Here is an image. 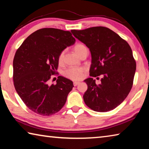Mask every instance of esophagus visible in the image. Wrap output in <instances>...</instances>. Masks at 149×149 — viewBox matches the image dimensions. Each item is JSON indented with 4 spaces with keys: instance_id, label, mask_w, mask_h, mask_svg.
Returning <instances> with one entry per match:
<instances>
[{
    "instance_id": "esophagus-1",
    "label": "esophagus",
    "mask_w": 149,
    "mask_h": 149,
    "mask_svg": "<svg viewBox=\"0 0 149 149\" xmlns=\"http://www.w3.org/2000/svg\"><path fill=\"white\" fill-rule=\"evenodd\" d=\"M78 84H79V81H74V86H77Z\"/></svg>"
}]
</instances>
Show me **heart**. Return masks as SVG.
<instances>
[{
  "label": "heart",
  "instance_id": "obj_1",
  "mask_svg": "<svg viewBox=\"0 0 149 149\" xmlns=\"http://www.w3.org/2000/svg\"><path fill=\"white\" fill-rule=\"evenodd\" d=\"M85 47L84 45L81 44H77L74 47V51L79 56L81 52V50ZM63 55H64V52H62L60 54L58 58L59 62H62L63 59ZM85 71V70L84 68H70L65 70L64 72V75L65 77H66L67 78L72 80H79L84 77Z\"/></svg>",
  "mask_w": 149,
  "mask_h": 149
}]
</instances>
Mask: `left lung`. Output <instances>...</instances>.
<instances>
[{
	"label": "left lung",
	"mask_w": 149,
	"mask_h": 149,
	"mask_svg": "<svg viewBox=\"0 0 149 149\" xmlns=\"http://www.w3.org/2000/svg\"><path fill=\"white\" fill-rule=\"evenodd\" d=\"M71 31L89 49L91 76L103 75L99 85L96 84L92 77L84 81L87 85L84 95L85 103L96 112L114 109L127 97L133 85L136 62L130 46L117 33L105 27Z\"/></svg>",
	"instance_id": "1"
}]
</instances>
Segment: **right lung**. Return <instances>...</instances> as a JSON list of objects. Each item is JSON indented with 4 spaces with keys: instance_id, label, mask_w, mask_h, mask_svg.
<instances>
[{
    "instance_id": "1",
    "label": "right lung",
    "mask_w": 149,
    "mask_h": 149,
    "mask_svg": "<svg viewBox=\"0 0 149 149\" xmlns=\"http://www.w3.org/2000/svg\"><path fill=\"white\" fill-rule=\"evenodd\" d=\"M75 42L71 33L55 28L37 30L27 37L15 54L13 79L16 92L27 107L42 116L61 110L74 87L71 80L58 77L49 85L57 70L60 54Z\"/></svg>"
}]
</instances>
